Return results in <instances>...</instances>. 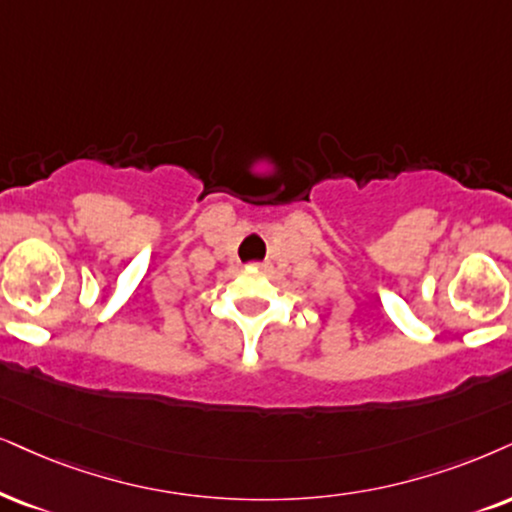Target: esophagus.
<instances>
[{"instance_id":"esophagus-1","label":"esophagus","mask_w":512,"mask_h":512,"mask_svg":"<svg viewBox=\"0 0 512 512\" xmlns=\"http://www.w3.org/2000/svg\"><path fill=\"white\" fill-rule=\"evenodd\" d=\"M255 267L260 269V271H269L271 264H269V262H255Z\"/></svg>"}]
</instances>
